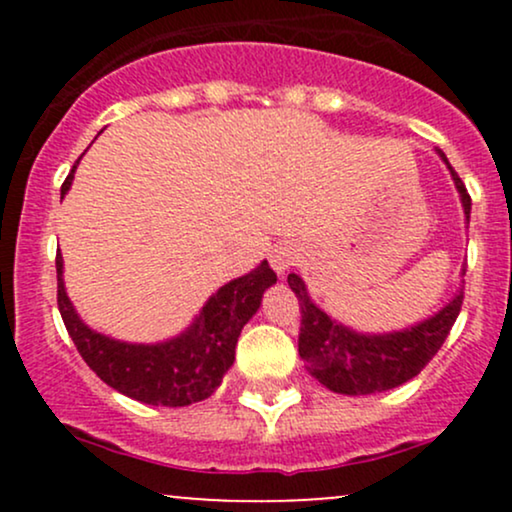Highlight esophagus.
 Wrapping results in <instances>:
<instances>
[{"mask_svg":"<svg viewBox=\"0 0 512 512\" xmlns=\"http://www.w3.org/2000/svg\"><path fill=\"white\" fill-rule=\"evenodd\" d=\"M298 262V248L293 243H279L269 250V264L276 274H284Z\"/></svg>","mask_w":512,"mask_h":512,"instance_id":"esophagus-1","label":"esophagus"}]
</instances>
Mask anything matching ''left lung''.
<instances>
[{"label":"left lung","mask_w":512,"mask_h":512,"mask_svg":"<svg viewBox=\"0 0 512 512\" xmlns=\"http://www.w3.org/2000/svg\"><path fill=\"white\" fill-rule=\"evenodd\" d=\"M436 151L450 170L452 182L460 192L464 221L469 223L472 199L467 195V187L452 170L443 151ZM289 286L301 303L298 354L308 363V373L327 390L349 397L387 392L419 375L421 368L438 354L462 308L460 286L455 296L426 320L392 332H358L315 305L301 276L289 274Z\"/></svg>","instance_id":"1"}]
</instances>
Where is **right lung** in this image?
<instances>
[{"instance_id": "1", "label": "right lung", "mask_w": 512, "mask_h": 512, "mask_svg": "<svg viewBox=\"0 0 512 512\" xmlns=\"http://www.w3.org/2000/svg\"><path fill=\"white\" fill-rule=\"evenodd\" d=\"M74 170L64 180L62 197L72 187ZM55 267L60 315L88 368L113 390L154 407H187L214 395L236 361L240 332L260 310L264 291L276 284V274L262 260L252 272L211 293L199 315L180 334L156 344H134L91 330L64 289L60 252Z\"/></svg>"}]
</instances>
